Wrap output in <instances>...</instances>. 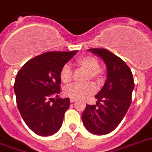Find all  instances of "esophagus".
Instances as JSON below:
<instances>
[{
	"instance_id": "1",
	"label": "esophagus",
	"mask_w": 152,
	"mask_h": 152,
	"mask_svg": "<svg viewBox=\"0 0 152 152\" xmlns=\"http://www.w3.org/2000/svg\"><path fill=\"white\" fill-rule=\"evenodd\" d=\"M70 102H71V103H74V102H76V100H75V99L71 98V99H70Z\"/></svg>"
}]
</instances>
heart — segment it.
Returning <instances> with one entry per match:
<instances>
[{
    "label": "heart",
    "instance_id": "b5f03b06",
    "mask_svg": "<svg viewBox=\"0 0 152 152\" xmlns=\"http://www.w3.org/2000/svg\"><path fill=\"white\" fill-rule=\"evenodd\" d=\"M76 64L85 70L88 71V80H93L101 84L104 80V73L102 68H100L98 59L93 56H85L76 60ZM72 69L68 64L63 65L59 72L60 79L64 83L67 84L72 80ZM96 92V86L93 83H88L85 85H71L64 89V93L66 96L75 100H82L92 96Z\"/></svg>",
    "mask_w": 152,
    "mask_h": 152
}]
</instances>
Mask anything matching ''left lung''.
<instances>
[{"instance_id": "1", "label": "left lung", "mask_w": 152, "mask_h": 152, "mask_svg": "<svg viewBox=\"0 0 152 152\" xmlns=\"http://www.w3.org/2000/svg\"><path fill=\"white\" fill-rule=\"evenodd\" d=\"M88 50L104 60L107 79L95 96L96 105L86 104L81 118L89 132L103 135L110 133L122 122L131 104L134 83L130 67L118 56L103 48Z\"/></svg>"}]
</instances>
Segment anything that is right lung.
Listing matches in <instances>:
<instances>
[{"label": "right lung", "instance_id": "right-lung-1", "mask_svg": "<svg viewBox=\"0 0 152 152\" xmlns=\"http://www.w3.org/2000/svg\"><path fill=\"white\" fill-rule=\"evenodd\" d=\"M76 52L42 54L26 62L17 74L13 88L18 110L28 127L39 135H52L61 127L70 99L58 97L59 72Z\"/></svg>", "mask_w": 152, "mask_h": 152}]
</instances>
